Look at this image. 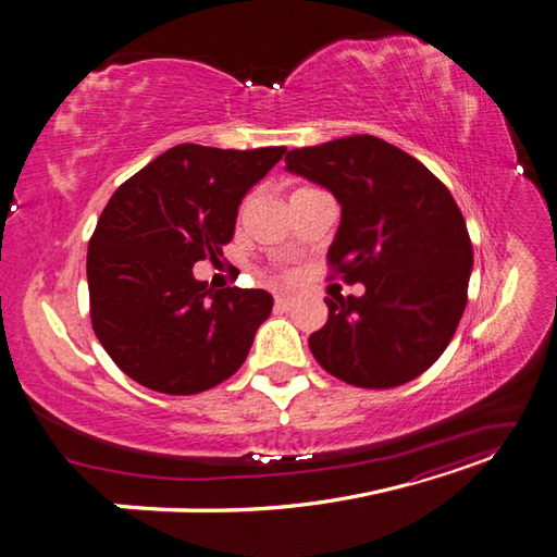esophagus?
Returning <instances> with one entry per match:
<instances>
[{"label":"esophagus","mask_w":557,"mask_h":557,"mask_svg":"<svg viewBox=\"0 0 557 557\" xmlns=\"http://www.w3.org/2000/svg\"><path fill=\"white\" fill-rule=\"evenodd\" d=\"M295 301H297V297H295V295H290V293H281V295H276V309H281V311H288V309H293V307H295Z\"/></svg>","instance_id":"1"}]
</instances>
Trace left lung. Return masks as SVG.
<instances>
[{
  "label": "left lung",
  "mask_w": 557,
  "mask_h": 557,
  "mask_svg": "<svg viewBox=\"0 0 557 557\" xmlns=\"http://www.w3.org/2000/svg\"><path fill=\"white\" fill-rule=\"evenodd\" d=\"M285 170L342 207L327 250L362 297H325L330 318L309 348L332 376L395 387L430 369L462 318L474 252L465 218L423 162L369 134L295 148Z\"/></svg>",
  "instance_id": "left-lung-1"
}]
</instances>
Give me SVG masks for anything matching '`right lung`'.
<instances>
[{"mask_svg":"<svg viewBox=\"0 0 557 557\" xmlns=\"http://www.w3.org/2000/svg\"><path fill=\"white\" fill-rule=\"evenodd\" d=\"M283 153V146L181 144L113 193L88 246L90 315L97 339L129 379L195 395L244 364L274 297L213 290L193 267L223 256L244 195Z\"/></svg>","mask_w":557,"mask_h":557,"instance_id":"add662e5","label":"right lung"}]
</instances>
